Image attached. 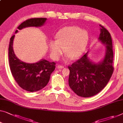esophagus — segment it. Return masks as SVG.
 Listing matches in <instances>:
<instances>
[{
	"label": "esophagus",
	"instance_id": "34e87169",
	"mask_svg": "<svg viewBox=\"0 0 123 123\" xmlns=\"http://www.w3.org/2000/svg\"><path fill=\"white\" fill-rule=\"evenodd\" d=\"M57 68H64V66H62V65H58L57 66Z\"/></svg>",
	"mask_w": 123,
	"mask_h": 123
}]
</instances>
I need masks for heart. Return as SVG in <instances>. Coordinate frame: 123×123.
I'll return each instance as SVG.
<instances>
[{
    "mask_svg": "<svg viewBox=\"0 0 123 123\" xmlns=\"http://www.w3.org/2000/svg\"><path fill=\"white\" fill-rule=\"evenodd\" d=\"M56 41L49 42L51 55L57 60L63 51L71 59H76L82 55L89 40L87 31L77 26H67L60 30L56 36Z\"/></svg>",
    "mask_w": 123,
    "mask_h": 123,
    "instance_id": "b5f03b06",
    "label": "heart"
}]
</instances>
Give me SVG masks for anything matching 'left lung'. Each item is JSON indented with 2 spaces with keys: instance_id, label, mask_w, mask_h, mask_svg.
<instances>
[{
  "instance_id": "obj_1",
  "label": "left lung",
  "mask_w": 123,
  "mask_h": 123,
  "mask_svg": "<svg viewBox=\"0 0 123 123\" xmlns=\"http://www.w3.org/2000/svg\"><path fill=\"white\" fill-rule=\"evenodd\" d=\"M99 41L105 45V54L98 63L91 61L87 52L76 62L69 66V87L78 96H95L105 87L114 71L113 67L112 40L108 31L100 25Z\"/></svg>"
}]
</instances>
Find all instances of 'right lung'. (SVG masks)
<instances>
[{
  "mask_svg": "<svg viewBox=\"0 0 123 123\" xmlns=\"http://www.w3.org/2000/svg\"><path fill=\"white\" fill-rule=\"evenodd\" d=\"M46 18H31L22 23L18 29L26 27H40L45 24ZM16 30L15 33L18 32ZM15 35L10 38L9 46V62L12 74L21 88L28 92L41 90L49 83L51 74L55 69L56 63L42 59L36 63H28L18 58L13 50Z\"/></svg>",
  "mask_w": 123,
  "mask_h": 123,
  "instance_id": "right-lung-1",
  "label": "right lung"
}]
</instances>
